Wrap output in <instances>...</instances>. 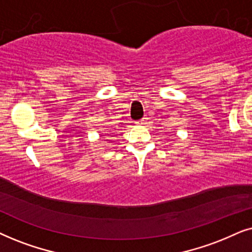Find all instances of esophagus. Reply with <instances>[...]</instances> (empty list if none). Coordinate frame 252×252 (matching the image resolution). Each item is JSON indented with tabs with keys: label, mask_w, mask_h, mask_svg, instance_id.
<instances>
[{
	"label": "esophagus",
	"mask_w": 252,
	"mask_h": 252,
	"mask_svg": "<svg viewBox=\"0 0 252 252\" xmlns=\"http://www.w3.org/2000/svg\"><path fill=\"white\" fill-rule=\"evenodd\" d=\"M136 123H137V124H145V123H146V117H144V119L137 121Z\"/></svg>",
	"instance_id": "obj_1"
}]
</instances>
